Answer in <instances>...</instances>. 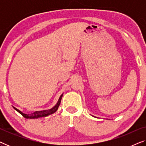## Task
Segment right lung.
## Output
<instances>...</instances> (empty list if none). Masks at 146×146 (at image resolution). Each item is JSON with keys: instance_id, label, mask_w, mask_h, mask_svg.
I'll list each match as a JSON object with an SVG mask.
<instances>
[{"instance_id": "1", "label": "right lung", "mask_w": 146, "mask_h": 146, "mask_svg": "<svg viewBox=\"0 0 146 146\" xmlns=\"http://www.w3.org/2000/svg\"><path fill=\"white\" fill-rule=\"evenodd\" d=\"M63 94H62L60 97V98L58 100V102L56 104V105L54 107L50 109V110H43V111H35L33 113H31V114H25L23 112H21V111L19 110L16 108H14L16 110H17L18 112H19L21 114L23 115V117H26V118H37V117H44V116H47L50 114H52V113L56 112L57 111L58 108L60 104L61 100H62V97Z\"/></svg>"}]
</instances>
